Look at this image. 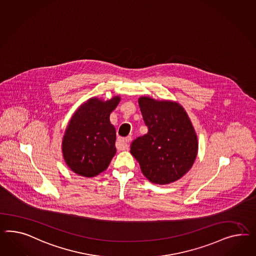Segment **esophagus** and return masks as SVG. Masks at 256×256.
<instances>
[{
  "label": "esophagus",
  "mask_w": 256,
  "mask_h": 256,
  "mask_svg": "<svg viewBox=\"0 0 256 256\" xmlns=\"http://www.w3.org/2000/svg\"><path fill=\"white\" fill-rule=\"evenodd\" d=\"M130 140H132L130 137L118 138V142H116L118 149H119V150H126V149H128V144H130Z\"/></svg>",
  "instance_id": "1"
}]
</instances>
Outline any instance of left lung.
Listing matches in <instances>:
<instances>
[{
  "label": "left lung",
  "mask_w": 256,
  "mask_h": 256,
  "mask_svg": "<svg viewBox=\"0 0 256 256\" xmlns=\"http://www.w3.org/2000/svg\"><path fill=\"white\" fill-rule=\"evenodd\" d=\"M138 102L148 132L133 140L132 156L152 184L162 186L179 180L190 170L198 151L190 118L176 102L146 96Z\"/></svg>",
  "instance_id": "1"
}]
</instances>
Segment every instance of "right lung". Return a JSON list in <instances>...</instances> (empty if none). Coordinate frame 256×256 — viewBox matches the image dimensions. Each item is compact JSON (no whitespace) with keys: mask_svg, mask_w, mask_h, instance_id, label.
Instances as JSON below:
<instances>
[{"mask_svg":"<svg viewBox=\"0 0 256 256\" xmlns=\"http://www.w3.org/2000/svg\"><path fill=\"white\" fill-rule=\"evenodd\" d=\"M121 98H91L79 106L62 138L63 158L72 172L91 178L104 172L116 152V128L110 114Z\"/></svg>","mask_w":256,"mask_h":256,"instance_id":"right-lung-1","label":"right lung"}]
</instances>
